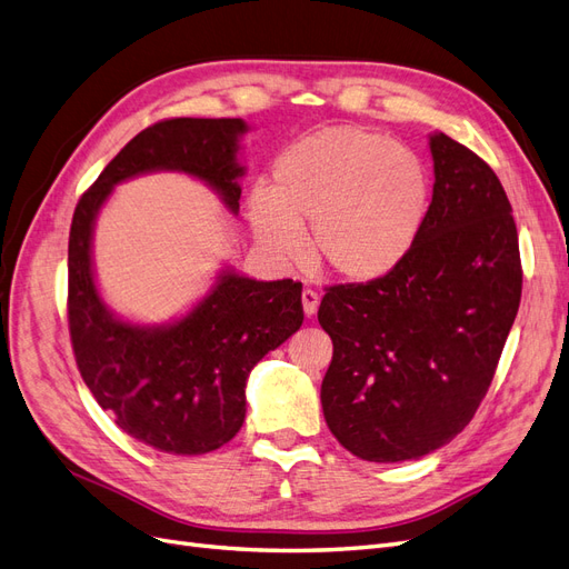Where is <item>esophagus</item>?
Here are the masks:
<instances>
[{
  "mask_svg": "<svg viewBox=\"0 0 569 569\" xmlns=\"http://www.w3.org/2000/svg\"><path fill=\"white\" fill-rule=\"evenodd\" d=\"M301 303H303V313H306L308 318L316 316L318 306H320L318 291H313V289H303V291H301Z\"/></svg>",
  "mask_w": 569,
  "mask_h": 569,
  "instance_id": "esophagus-1",
  "label": "esophagus"
}]
</instances>
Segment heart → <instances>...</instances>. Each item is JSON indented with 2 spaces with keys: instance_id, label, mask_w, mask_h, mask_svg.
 I'll list each match as a JSON object with an SVG mask.
<instances>
[{
  "instance_id": "heart-1",
  "label": "heart",
  "mask_w": 569,
  "mask_h": 569,
  "mask_svg": "<svg viewBox=\"0 0 569 569\" xmlns=\"http://www.w3.org/2000/svg\"><path fill=\"white\" fill-rule=\"evenodd\" d=\"M274 187L249 197L258 242L282 261L303 256L311 226L313 261L343 282H375L399 268L429 211L432 182L416 151L391 137L335 126L287 147L272 168Z\"/></svg>"
}]
</instances>
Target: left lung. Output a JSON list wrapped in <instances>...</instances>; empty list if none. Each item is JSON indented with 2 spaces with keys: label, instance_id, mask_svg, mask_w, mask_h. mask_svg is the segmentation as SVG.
Segmentation results:
<instances>
[{
  "label": "left lung",
  "instance_id": "left-lung-1",
  "mask_svg": "<svg viewBox=\"0 0 569 569\" xmlns=\"http://www.w3.org/2000/svg\"><path fill=\"white\" fill-rule=\"evenodd\" d=\"M435 192L406 261L339 284L318 308L332 337L320 401L343 449L418 460L462 432L485 399L522 297L518 228L501 180L435 134Z\"/></svg>",
  "mask_w": 569,
  "mask_h": 569
}]
</instances>
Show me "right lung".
Instances as JSON below:
<instances>
[{
	"mask_svg": "<svg viewBox=\"0 0 569 569\" xmlns=\"http://www.w3.org/2000/svg\"><path fill=\"white\" fill-rule=\"evenodd\" d=\"M239 118H166L118 151L76 206L68 234V332L97 403L151 449L201 456L228 443L247 416V377L303 322L301 282H256L222 270L194 311L168 327H137L101 303L90 239L113 184L149 170H182L239 209Z\"/></svg>",
	"mask_w": 569,
	"mask_h": 569,
	"instance_id": "right-lung-1",
	"label": "right lung"
}]
</instances>
